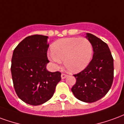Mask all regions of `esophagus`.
Wrapping results in <instances>:
<instances>
[{
    "mask_svg": "<svg viewBox=\"0 0 124 124\" xmlns=\"http://www.w3.org/2000/svg\"><path fill=\"white\" fill-rule=\"evenodd\" d=\"M67 76L68 75L65 74H61V78H62V79H64V78H66Z\"/></svg>",
    "mask_w": 124,
    "mask_h": 124,
    "instance_id": "1",
    "label": "esophagus"
}]
</instances>
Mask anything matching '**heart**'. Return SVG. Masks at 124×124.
Segmentation results:
<instances>
[{
    "label": "heart",
    "mask_w": 124,
    "mask_h": 124,
    "mask_svg": "<svg viewBox=\"0 0 124 124\" xmlns=\"http://www.w3.org/2000/svg\"><path fill=\"white\" fill-rule=\"evenodd\" d=\"M49 59L56 66L64 60L66 68L72 72L85 69L91 61L93 46L86 38L72 37L58 40L52 44Z\"/></svg>",
    "instance_id": "1"
}]
</instances>
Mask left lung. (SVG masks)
<instances>
[{"label": "left lung", "instance_id": "1", "mask_svg": "<svg viewBox=\"0 0 124 124\" xmlns=\"http://www.w3.org/2000/svg\"><path fill=\"white\" fill-rule=\"evenodd\" d=\"M86 38L93 46V58L88 66L74 76L76 82L71 90L76 98L92 103L100 100L111 88L114 80V59L108 44L90 33Z\"/></svg>", "mask_w": 124, "mask_h": 124}]
</instances>
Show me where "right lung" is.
<instances>
[{
  "mask_svg": "<svg viewBox=\"0 0 124 124\" xmlns=\"http://www.w3.org/2000/svg\"><path fill=\"white\" fill-rule=\"evenodd\" d=\"M48 38L29 36L18 44L12 54L10 69L15 92L20 100L32 106L49 100L61 80L60 72L46 70Z\"/></svg>",
  "mask_w": 124,
  "mask_h": 124,
  "instance_id": "obj_1",
  "label": "right lung"
}]
</instances>
